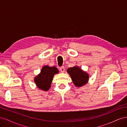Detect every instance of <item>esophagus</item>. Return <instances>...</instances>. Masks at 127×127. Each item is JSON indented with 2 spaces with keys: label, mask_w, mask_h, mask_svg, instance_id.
I'll list each match as a JSON object with an SVG mask.
<instances>
[{
  "label": "esophagus",
  "mask_w": 127,
  "mask_h": 127,
  "mask_svg": "<svg viewBox=\"0 0 127 127\" xmlns=\"http://www.w3.org/2000/svg\"><path fill=\"white\" fill-rule=\"evenodd\" d=\"M59 69H60V71L61 72H64V67H63V66L60 67Z\"/></svg>",
  "instance_id": "esophagus-1"
}]
</instances>
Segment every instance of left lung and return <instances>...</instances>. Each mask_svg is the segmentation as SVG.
I'll return each mask as SVG.
<instances>
[{
  "instance_id": "obj_1",
  "label": "left lung",
  "mask_w": 127,
  "mask_h": 127,
  "mask_svg": "<svg viewBox=\"0 0 127 127\" xmlns=\"http://www.w3.org/2000/svg\"><path fill=\"white\" fill-rule=\"evenodd\" d=\"M67 72L70 75L74 85L77 87H80L87 83L89 77L88 74L78 67L69 68Z\"/></svg>"
}]
</instances>
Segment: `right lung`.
Segmentation results:
<instances>
[{"label":"right lung","instance_id":"add662e5","mask_svg":"<svg viewBox=\"0 0 127 127\" xmlns=\"http://www.w3.org/2000/svg\"><path fill=\"white\" fill-rule=\"evenodd\" d=\"M58 72L59 71L56 67L44 66L41 69L40 74L34 78V81L41 90L48 91L50 88L53 76Z\"/></svg>","mask_w":127,"mask_h":127}]
</instances>
